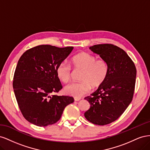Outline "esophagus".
<instances>
[{
  "label": "esophagus",
  "instance_id": "34e87169",
  "mask_svg": "<svg viewBox=\"0 0 150 150\" xmlns=\"http://www.w3.org/2000/svg\"><path fill=\"white\" fill-rule=\"evenodd\" d=\"M81 99L80 98H74V101H78Z\"/></svg>",
  "mask_w": 150,
  "mask_h": 150
}]
</instances>
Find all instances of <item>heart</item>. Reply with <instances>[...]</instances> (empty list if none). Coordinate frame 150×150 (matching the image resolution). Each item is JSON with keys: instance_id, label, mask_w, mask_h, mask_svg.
<instances>
[{"instance_id": "obj_1", "label": "heart", "mask_w": 150, "mask_h": 150, "mask_svg": "<svg viewBox=\"0 0 150 150\" xmlns=\"http://www.w3.org/2000/svg\"><path fill=\"white\" fill-rule=\"evenodd\" d=\"M71 65L75 69L82 70L80 75L81 82L71 83L66 86V94L75 98H79L90 91L91 87L98 88L106 81L108 73V62L103 59L96 57L87 52H80L72 58ZM57 78L62 83L69 82L72 71L69 65L61 62L56 69Z\"/></svg>"}]
</instances>
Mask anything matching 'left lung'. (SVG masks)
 Masks as SVG:
<instances>
[{
	"instance_id": "8db88e82",
	"label": "left lung",
	"mask_w": 150,
	"mask_h": 150,
	"mask_svg": "<svg viewBox=\"0 0 150 150\" xmlns=\"http://www.w3.org/2000/svg\"><path fill=\"white\" fill-rule=\"evenodd\" d=\"M89 49L108 62L109 73L91 96L84 98L91 105L84 116L94 125H106L118 118L132 101L137 69L124 50L113 44H97Z\"/></svg>"
}]
</instances>
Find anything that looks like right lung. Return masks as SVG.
I'll use <instances>...</instances> for the list:
<instances>
[{
	"instance_id": "right-lung-1",
	"label": "right lung",
	"mask_w": 150,
	"mask_h": 150,
	"mask_svg": "<svg viewBox=\"0 0 150 150\" xmlns=\"http://www.w3.org/2000/svg\"><path fill=\"white\" fill-rule=\"evenodd\" d=\"M73 47L40 45L26 51L16 68L13 88L25 119L38 126H46L60 120L64 108L74 102L68 96L54 94L62 88L56 69Z\"/></svg>"
}]
</instances>
